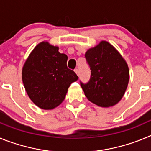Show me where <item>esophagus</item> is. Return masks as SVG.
<instances>
[{"instance_id":"esophagus-1","label":"esophagus","mask_w":151,"mask_h":151,"mask_svg":"<svg viewBox=\"0 0 151 151\" xmlns=\"http://www.w3.org/2000/svg\"><path fill=\"white\" fill-rule=\"evenodd\" d=\"M74 71H75V73H76V74L78 76V69H75Z\"/></svg>"}]
</instances>
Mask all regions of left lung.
Wrapping results in <instances>:
<instances>
[{
    "label": "left lung",
    "mask_w": 151,
    "mask_h": 151,
    "mask_svg": "<svg viewBox=\"0 0 151 151\" xmlns=\"http://www.w3.org/2000/svg\"><path fill=\"white\" fill-rule=\"evenodd\" d=\"M91 69L87 83L80 82L88 101L102 107L116 104L122 99L129 81V70L116 49L102 41L85 54Z\"/></svg>",
    "instance_id": "8db88e82"
}]
</instances>
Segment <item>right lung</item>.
<instances>
[{"mask_svg": "<svg viewBox=\"0 0 151 151\" xmlns=\"http://www.w3.org/2000/svg\"><path fill=\"white\" fill-rule=\"evenodd\" d=\"M47 41L38 44L22 67V78L29 98L38 107L52 110L65 99L78 77L66 66L68 57Z\"/></svg>", "mask_w": 151, "mask_h": 151, "instance_id": "obj_1", "label": "right lung"}]
</instances>
